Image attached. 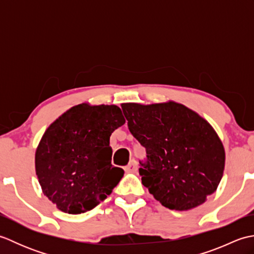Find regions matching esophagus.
<instances>
[{
	"label": "esophagus",
	"instance_id": "esophagus-1",
	"mask_svg": "<svg viewBox=\"0 0 254 254\" xmlns=\"http://www.w3.org/2000/svg\"><path fill=\"white\" fill-rule=\"evenodd\" d=\"M126 171L128 174H135L137 171V163L134 159H132L128 165L126 167Z\"/></svg>",
	"mask_w": 254,
	"mask_h": 254
}]
</instances>
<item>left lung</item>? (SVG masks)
<instances>
[{
    "label": "left lung",
    "mask_w": 254,
    "mask_h": 254,
    "mask_svg": "<svg viewBox=\"0 0 254 254\" xmlns=\"http://www.w3.org/2000/svg\"><path fill=\"white\" fill-rule=\"evenodd\" d=\"M132 135L146 148L142 183L164 206L188 210L213 194L223 178L225 149L213 127L175 101L122 104Z\"/></svg>",
    "instance_id": "left-lung-1"
}]
</instances>
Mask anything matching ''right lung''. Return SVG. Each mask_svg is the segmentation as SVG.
I'll return each instance as SVG.
<instances>
[{
	"label": "right lung",
	"mask_w": 254,
	"mask_h": 254,
	"mask_svg": "<svg viewBox=\"0 0 254 254\" xmlns=\"http://www.w3.org/2000/svg\"><path fill=\"white\" fill-rule=\"evenodd\" d=\"M126 119L116 105L72 107L52 122L36 149L42 193L64 213L96 207L112 192L124 170L111 165V133Z\"/></svg>",
	"instance_id": "obj_1"
}]
</instances>
